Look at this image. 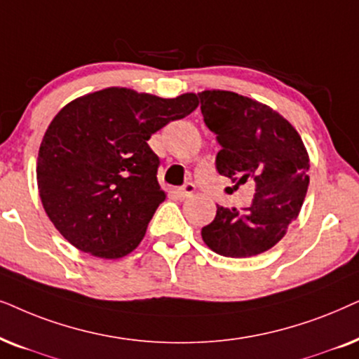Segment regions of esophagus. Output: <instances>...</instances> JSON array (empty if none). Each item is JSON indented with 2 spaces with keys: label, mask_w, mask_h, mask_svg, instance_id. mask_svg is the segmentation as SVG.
Instances as JSON below:
<instances>
[{
  "label": "esophagus",
  "mask_w": 359,
  "mask_h": 359,
  "mask_svg": "<svg viewBox=\"0 0 359 359\" xmlns=\"http://www.w3.org/2000/svg\"><path fill=\"white\" fill-rule=\"evenodd\" d=\"M194 194H195V184H192V182L185 184L184 187H180V189H179V197L182 198V200L189 198V197H192Z\"/></svg>",
  "instance_id": "34e87169"
}]
</instances>
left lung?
I'll return each instance as SVG.
<instances>
[{"label":"left lung","instance_id":"obj_1","mask_svg":"<svg viewBox=\"0 0 359 359\" xmlns=\"http://www.w3.org/2000/svg\"><path fill=\"white\" fill-rule=\"evenodd\" d=\"M198 97L203 121L222 146L215 161L218 174L236 187L255 185L251 207L241 213L218 205L202 238L222 256L261 255L299 217L310 182L307 149L292 124L267 104L226 90H205Z\"/></svg>","mask_w":359,"mask_h":359}]
</instances>
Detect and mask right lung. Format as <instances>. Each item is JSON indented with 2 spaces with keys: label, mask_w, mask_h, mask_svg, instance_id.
I'll use <instances>...</instances> for the list:
<instances>
[{
  "label": "right lung",
  "mask_w": 359,
  "mask_h": 359,
  "mask_svg": "<svg viewBox=\"0 0 359 359\" xmlns=\"http://www.w3.org/2000/svg\"><path fill=\"white\" fill-rule=\"evenodd\" d=\"M198 107L195 93L161 98L111 87L65 104L37 156L47 217L76 250L102 259L135 251L165 192L149 137Z\"/></svg>",
  "instance_id": "right-lung-1"
}]
</instances>
